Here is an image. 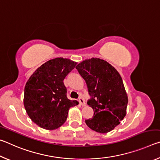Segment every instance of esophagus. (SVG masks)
<instances>
[{
    "label": "esophagus",
    "instance_id": "34e87169",
    "mask_svg": "<svg viewBox=\"0 0 160 160\" xmlns=\"http://www.w3.org/2000/svg\"><path fill=\"white\" fill-rule=\"evenodd\" d=\"M79 103L80 105H82V106H85V99L82 97H80L79 98Z\"/></svg>",
    "mask_w": 160,
    "mask_h": 160
}]
</instances>
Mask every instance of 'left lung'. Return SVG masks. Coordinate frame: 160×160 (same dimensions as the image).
<instances>
[{"mask_svg": "<svg viewBox=\"0 0 160 160\" xmlns=\"http://www.w3.org/2000/svg\"><path fill=\"white\" fill-rule=\"evenodd\" d=\"M85 80L91 98L88 104L94 116L85 120L89 128L106 133L120 123L126 114L128 96L120 74L106 61L93 58L75 67Z\"/></svg>", "mask_w": 160, "mask_h": 160, "instance_id": "1", "label": "left lung"}]
</instances>
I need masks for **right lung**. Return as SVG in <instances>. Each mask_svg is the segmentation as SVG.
Instances as JSON below:
<instances>
[{
	"label": "right lung",
	"mask_w": 160,
	"mask_h": 160,
	"mask_svg": "<svg viewBox=\"0 0 160 160\" xmlns=\"http://www.w3.org/2000/svg\"><path fill=\"white\" fill-rule=\"evenodd\" d=\"M76 64L63 58L49 60L38 68L27 82L24 106L31 120L41 128H59L66 121L70 107L78 104L68 99L63 83Z\"/></svg>",
	"instance_id": "1"
}]
</instances>
